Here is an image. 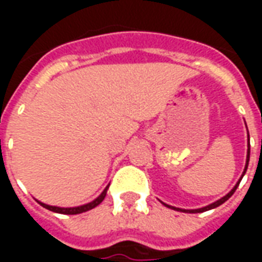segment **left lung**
Returning <instances> with one entry per match:
<instances>
[{"mask_svg":"<svg viewBox=\"0 0 262 262\" xmlns=\"http://www.w3.org/2000/svg\"><path fill=\"white\" fill-rule=\"evenodd\" d=\"M246 127H247V125H246ZM248 133V130H247ZM248 161H250V135H248V148H247V159H246V167H244V171H243V176L240 177V180H238V182H237L236 185H234V188L231 189L230 192L227 193V195H225L223 198H220L219 201H216V202L210 203V205H208V206H203V208H199V209H181V208H176V206H171V205H167V203L163 202V205H165L167 208L170 209H174V210H178V212H185V213H201V212H205V210H210V209H214L217 208V206H220L222 203H225L229 198L234 193V191L237 189V187H238V184H240V181H242V178L244 177V174H246V171H247V167H248Z\"/></svg>","mask_w":262,"mask_h":262,"instance_id":"8db88e82","label":"left lung"}]
</instances>
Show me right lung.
<instances>
[{
    "label": "right lung",
    "instance_id": "right-lung-1",
    "mask_svg": "<svg viewBox=\"0 0 262 262\" xmlns=\"http://www.w3.org/2000/svg\"><path fill=\"white\" fill-rule=\"evenodd\" d=\"M109 185L105 189L102 191V193L99 195L98 198H95L92 202L90 203H85V205H81V206H74V208H60V206H52V205H46V203L43 202H37L42 205L43 208L49 209V210H52V212H56V213H61V214H78V213H82V212H86V210H91L94 209L95 206H98L99 203L102 202L105 196H106V191H108Z\"/></svg>",
    "mask_w": 262,
    "mask_h": 262
}]
</instances>
